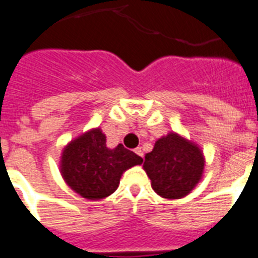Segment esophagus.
<instances>
[{"instance_id":"esophagus-1","label":"esophagus","mask_w":258,"mask_h":258,"mask_svg":"<svg viewBox=\"0 0 258 258\" xmlns=\"http://www.w3.org/2000/svg\"><path fill=\"white\" fill-rule=\"evenodd\" d=\"M134 151H136V154L138 155V156H141L143 159V151H142V149H141V147L136 149V150H134Z\"/></svg>"}]
</instances>
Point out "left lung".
Here are the masks:
<instances>
[{
    "instance_id": "left-lung-1",
    "label": "left lung",
    "mask_w": 258,
    "mask_h": 258,
    "mask_svg": "<svg viewBox=\"0 0 258 258\" xmlns=\"http://www.w3.org/2000/svg\"><path fill=\"white\" fill-rule=\"evenodd\" d=\"M204 164L202 150L172 132L157 140L154 150L146 154L143 169L157 195L165 199H181L199 183Z\"/></svg>"
}]
</instances>
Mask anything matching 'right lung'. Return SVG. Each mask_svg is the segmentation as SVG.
I'll use <instances>...</instances> for the list:
<instances>
[{"instance_id": "obj_1", "label": "right lung", "mask_w": 258, "mask_h": 258, "mask_svg": "<svg viewBox=\"0 0 258 258\" xmlns=\"http://www.w3.org/2000/svg\"><path fill=\"white\" fill-rule=\"evenodd\" d=\"M143 159L120 143L106 146V136L99 127L71 141L63 150L60 173L66 183L79 195L90 200L109 197L118 187L122 173Z\"/></svg>"}]
</instances>
